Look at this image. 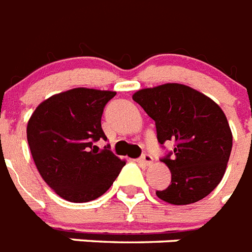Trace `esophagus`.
Instances as JSON below:
<instances>
[{
  "mask_svg": "<svg viewBox=\"0 0 252 252\" xmlns=\"http://www.w3.org/2000/svg\"><path fill=\"white\" fill-rule=\"evenodd\" d=\"M140 161H141L142 163H144V165H146V166L152 165V163H153V157H152L150 154L145 153V154H142L141 158H140Z\"/></svg>",
  "mask_w": 252,
  "mask_h": 252,
  "instance_id": "34e87169",
  "label": "esophagus"
}]
</instances>
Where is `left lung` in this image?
Instances as JSON below:
<instances>
[{
	"instance_id": "left-lung-1",
	"label": "left lung",
	"mask_w": 252,
	"mask_h": 252,
	"mask_svg": "<svg viewBox=\"0 0 252 252\" xmlns=\"http://www.w3.org/2000/svg\"><path fill=\"white\" fill-rule=\"evenodd\" d=\"M132 98L156 122L158 142H174V150L162 158L171 171V183L156 192L158 197L187 205L209 195L222 179L233 146L219 104L180 84L142 89Z\"/></svg>"
}]
</instances>
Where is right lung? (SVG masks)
I'll return each instance as SVG.
<instances>
[{
    "instance_id": "obj_1",
    "label": "right lung",
    "mask_w": 252,
    "mask_h": 252,
    "mask_svg": "<svg viewBox=\"0 0 252 252\" xmlns=\"http://www.w3.org/2000/svg\"><path fill=\"white\" fill-rule=\"evenodd\" d=\"M115 91L77 87L41 102L27 124L37 171L63 199L86 203L112 186L126 162L95 142L107 141L102 115Z\"/></svg>"
}]
</instances>
